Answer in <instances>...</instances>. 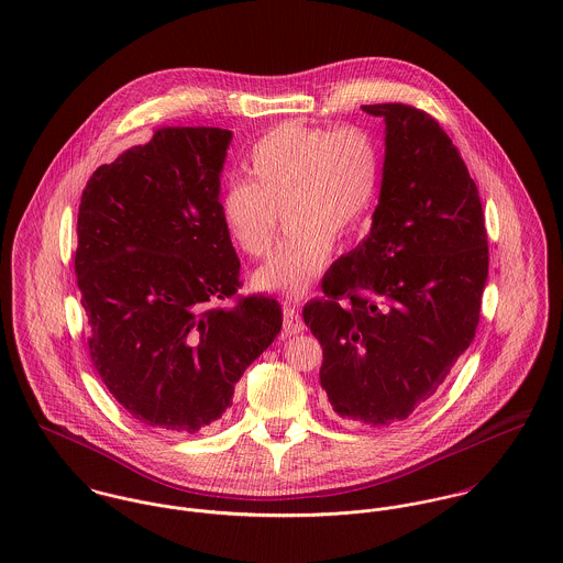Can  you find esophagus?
<instances>
[{
  "instance_id": "esophagus-1",
  "label": "esophagus",
  "mask_w": 563,
  "mask_h": 563,
  "mask_svg": "<svg viewBox=\"0 0 563 563\" xmlns=\"http://www.w3.org/2000/svg\"><path fill=\"white\" fill-rule=\"evenodd\" d=\"M299 331H303V321H301V314L299 310H295L292 306H284V335L290 338V335H297Z\"/></svg>"
}]
</instances>
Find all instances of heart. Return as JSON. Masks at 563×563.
I'll list each match as a JSON object with an SVG mask.
<instances>
[{"label":"heart","instance_id":"obj_1","mask_svg":"<svg viewBox=\"0 0 563 563\" xmlns=\"http://www.w3.org/2000/svg\"><path fill=\"white\" fill-rule=\"evenodd\" d=\"M246 181L219 199L221 223L244 255L266 257L284 208L288 234L255 273L264 290L299 295L321 275L335 239L355 234L375 203L382 156L362 128L286 121L266 132L244 161Z\"/></svg>","mask_w":563,"mask_h":563}]
</instances>
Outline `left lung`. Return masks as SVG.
Instances as JSON below:
<instances>
[{
  "label": "left lung",
  "instance_id": "8db88e82",
  "mask_svg": "<svg viewBox=\"0 0 563 563\" xmlns=\"http://www.w3.org/2000/svg\"><path fill=\"white\" fill-rule=\"evenodd\" d=\"M362 110L386 121L379 206L303 321L333 411L379 427L429 401L471 346L489 255L477 184L440 123L407 103Z\"/></svg>",
  "mask_w": 563,
  "mask_h": 563
}]
</instances>
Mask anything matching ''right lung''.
Returning a JSON list of instances; mask_svg holds the SVG:
<instances>
[{
    "instance_id": "add662e5",
    "label": "right lung",
    "mask_w": 563,
    "mask_h": 563,
    "mask_svg": "<svg viewBox=\"0 0 563 563\" xmlns=\"http://www.w3.org/2000/svg\"><path fill=\"white\" fill-rule=\"evenodd\" d=\"M230 143L221 128H161L81 192L76 275L92 366L132 418L168 433L219 420L282 329L273 297L236 295L241 260L219 214Z\"/></svg>"
}]
</instances>
